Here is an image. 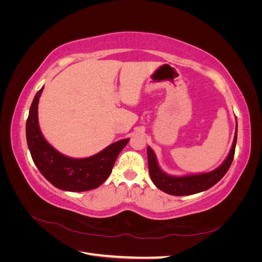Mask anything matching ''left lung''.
Wrapping results in <instances>:
<instances>
[{"label": "left lung", "mask_w": 262, "mask_h": 262, "mask_svg": "<svg viewBox=\"0 0 262 262\" xmlns=\"http://www.w3.org/2000/svg\"><path fill=\"white\" fill-rule=\"evenodd\" d=\"M237 142V121L234 141L231 150L225 158V161L216 169L204 173H196V175L188 176H170L164 172L158 166L156 156L153 149L147 146V162H148V172L154 185L161 189L162 191L171 195H190L199 193L204 190H208L219 182L224 177L228 168L231 167L234 160L235 147Z\"/></svg>", "instance_id": "1"}]
</instances>
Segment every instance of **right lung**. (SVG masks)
I'll return each mask as SVG.
<instances>
[{"mask_svg":"<svg viewBox=\"0 0 262 262\" xmlns=\"http://www.w3.org/2000/svg\"><path fill=\"white\" fill-rule=\"evenodd\" d=\"M43 87L31 102L26 122V139L37 168L51 185L64 191L81 192L99 187L110 173L119 153L130 139L110 144L99 153L86 158L61 154L43 138L38 122V102Z\"/></svg>","mask_w":262,"mask_h":262,"instance_id":"add662e5","label":"right lung"}]
</instances>
